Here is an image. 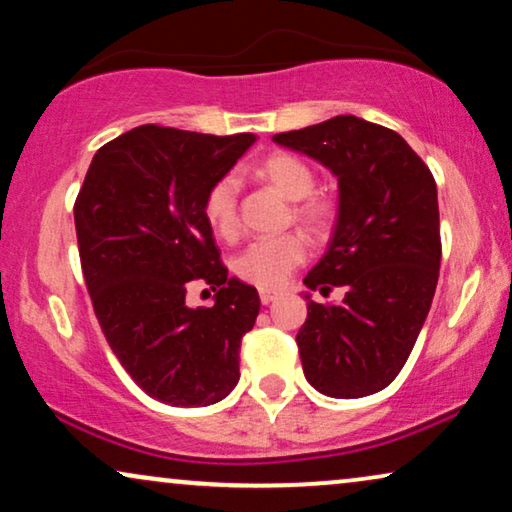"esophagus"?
Instances as JSON below:
<instances>
[{"label":"esophagus","instance_id":"1","mask_svg":"<svg viewBox=\"0 0 512 512\" xmlns=\"http://www.w3.org/2000/svg\"><path fill=\"white\" fill-rule=\"evenodd\" d=\"M276 297H278L276 290H260V302L262 304H271Z\"/></svg>","mask_w":512,"mask_h":512}]
</instances>
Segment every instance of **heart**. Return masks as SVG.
Instances as JSON below:
<instances>
[{
	"label": "heart",
	"mask_w": 512,
	"mask_h": 512,
	"mask_svg": "<svg viewBox=\"0 0 512 512\" xmlns=\"http://www.w3.org/2000/svg\"><path fill=\"white\" fill-rule=\"evenodd\" d=\"M255 175L274 185L292 203V217L302 224L306 234L323 238L337 220V203L316 192V170L302 156L274 152L257 163ZM238 180L222 175L215 180L203 199V217L220 238L238 234ZM306 257V243L299 234H281L250 243L234 260L236 276L255 288L276 290L288 281Z\"/></svg>",
	"instance_id": "1"
}]
</instances>
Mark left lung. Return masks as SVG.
<instances>
[{
    "mask_svg": "<svg viewBox=\"0 0 512 512\" xmlns=\"http://www.w3.org/2000/svg\"><path fill=\"white\" fill-rule=\"evenodd\" d=\"M274 140L325 163L339 180L335 234L304 283L346 295L339 304H306L297 332L304 374L332 398L372 395L403 370L438 285L433 173L398 133L351 114Z\"/></svg>",
    "mask_w": 512,
    "mask_h": 512,
    "instance_id": "1",
    "label": "left lung"
}]
</instances>
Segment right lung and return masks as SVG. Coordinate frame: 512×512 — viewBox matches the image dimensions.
Instances as JSON below:
<instances>
[{"label":"right lung","mask_w":512,"mask_h":512,"mask_svg":"<svg viewBox=\"0 0 512 512\" xmlns=\"http://www.w3.org/2000/svg\"><path fill=\"white\" fill-rule=\"evenodd\" d=\"M252 142V133L138 126L95 152L74 201L102 335L135 384L166 405H213L241 377V339L260 295L229 278L203 199ZM194 280L216 292L208 310L184 302Z\"/></svg>","instance_id":"add662e5"}]
</instances>
